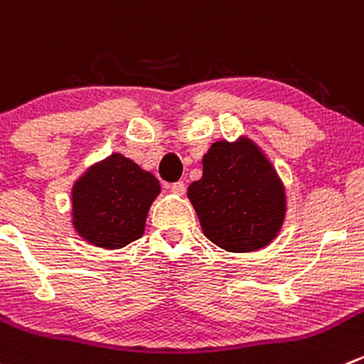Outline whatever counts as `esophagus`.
Listing matches in <instances>:
<instances>
[{
  "instance_id": "esophagus-1",
  "label": "esophagus",
  "mask_w": 364,
  "mask_h": 364,
  "mask_svg": "<svg viewBox=\"0 0 364 364\" xmlns=\"http://www.w3.org/2000/svg\"><path fill=\"white\" fill-rule=\"evenodd\" d=\"M171 192L176 193V196H183V193H185V183H183V181L172 183Z\"/></svg>"
}]
</instances>
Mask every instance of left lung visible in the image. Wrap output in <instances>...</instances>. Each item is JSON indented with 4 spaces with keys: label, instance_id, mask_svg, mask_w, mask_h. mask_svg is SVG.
Instances as JSON below:
<instances>
[{
    "label": "left lung",
    "instance_id": "8db88e82",
    "mask_svg": "<svg viewBox=\"0 0 364 364\" xmlns=\"http://www.w3.org/2000/svg\"><path fill=\"white\" fill-rule=\"evenodd\" d=\"M204 236L229 252L263 249L279 235L287 193L277 171L250 139L218 140L203 156V178L188 186Z\"/></svg>",
    "mask_w": 364,
    "mask_h": 364
}]
</instances>
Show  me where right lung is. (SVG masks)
<instances>
[{"label":"right lung","mask_w":364,"mask_h":364,"mask_svg":"<svg viewBox=\"0 0 364 364\" xmlns=\"http://www.w3.org/2000/svg\"><path fill=\"white\" fill-rule=\"evenodd\" d=\"M160 181L124 154L114 153L87 168L73 185V225L88 243L121 249L144 235Z\"/></svg>","instance_id":"1"}]
</instances>
